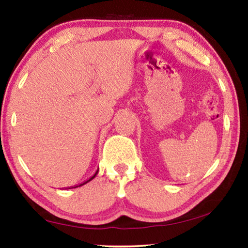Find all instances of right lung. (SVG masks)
I'll return each instance as SVG.
<instances>
[{
	"mask_svg": "<svg viewBox=\"0 0 248 248\" xmlns=\"http://www.w3.org/2000/svg\"><path fill=\"white\" fill-rule=\"evenodd\" d=\"M97 173H98V170H96V173L93 175V176H92V177L91 178H89V179H87V180H85V182H83L82 184H79V185H77V186H73V187H71V188H77V187H79V186H83V185H85L86 183H89V182H91V180L92 179H93L94 177H95V176L96 175H97ZM69 189H70V188H69Z\"/></svg>",
	"mask_w": 248,
	"mask_h": 248,
	"instance_id": "1",
	"label": "right lung"
}]
</instances>
